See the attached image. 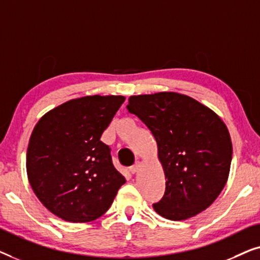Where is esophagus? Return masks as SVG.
I'll return each instance as SVG.
<instances>
[{"label": "esophagus", "mask_w": 260, "mask_h": 260, "mask_svg": "<svg viewBox=\"0 0 260 260\" xmlns=\"http://www.w3.org/2000/svg\"><path fill=\"white\" fill-rule=\"evenodd\" d=\"M140 167H141V163L140 162H136L134 166H131L130 168H129L130 173L131 174H136L138 172V169H140Z\"/></svg>", "instance_id": "1"}]
</instances>
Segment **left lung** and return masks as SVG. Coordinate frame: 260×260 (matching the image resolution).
<instances>
[{
	"instance_id": "left-lung-1",
	"label": "left lung",
	"mask_w": 260,
	"mask_h": 260,
	"mask_svg": "<svg viewBox=\"0 0 260 260\" xmlns=\"http://www.w3.org/2000/svg\"><path fill=\"white\" fill-rule=\"evenodd\" d=\"M127 110L154 135L165 170L166 191L155 212L179 221L211 206L225 187L232 142L221 118L176 92L131 95Z\"/></svg>"
}]
</instances>
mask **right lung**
I'll use <instances>...</instances> for the list:
<instances>
[{
	"label": "right lung",
	"instance_id": "add662e5",
	"mask_svg": "<svg viewBox=\"0 0 260 260\" xmlns=\"http://www.w3.org/2000/svg\"><path fill=\"white\" fill-rule=\"evenodd\" d=\"M123 95H86L48 111L30 135L27 175L41 204L65 221L90 222L112 205L125 179L101 137Z\"/></svg>",
	"mask_w": 260,
	"mask_h": 260
}]
</instances>
